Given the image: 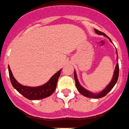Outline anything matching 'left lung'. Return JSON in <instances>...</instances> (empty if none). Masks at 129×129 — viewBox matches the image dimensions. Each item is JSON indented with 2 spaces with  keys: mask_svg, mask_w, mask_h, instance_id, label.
<instances>
[{
  "mask_svg": "<svg viewBox=\"0 0 129 129\" xmlns=\"http://www.w3.org/2000/svg\"><path fill=\"white\" fill-rule=\"evenodd\" d=\"M95 32L98 34H102V35H104L105 36H106L107 38H108L109 40L111 42H112L111 40L105 34H104L103 32H101V31H99L97 29H95ZM118 56V55H117ZM119 63H117V66H116L115 68V72H114V75H113V79H112L111 81L110 82L109 84L107 85V87H106V88L103 91H101V93H99L95 94V93H92L90 91H87V90L85 89L83 87H81V85L79 84V81H78V79L77 78V75H76V73L75 72H74V78H75V85H76V87H77V90L79 91V92L81 94H82L83 95H84L85 97H89V98H94V99H99V98H101V97H104L109 92L111 91V90L113 89L114 86H115V85L116 84V83H117V80H118V78H119Z\"/></svg>",
  "mask_w": 129,
  "mask_h": 129,
  "instance_id": "8db88e82",
  "label": "left lung"
}]
</instances>
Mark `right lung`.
I'll return each mask as SVG.
<instances>
[{
  "label": "right lung",
  "mask_w": 129,
  "mask_h": 129,
  "mask_svg": "<svg viewBox=\"0 0 129 129\" xmlns=\"http://www.w3.org/2000/svg\"><path fill=\"white\" fill-rule=\"evenodd\" d=\"M61 71V70H60L56 74H54L46 84L43 85L42 86L32 87L24 86L20 84L19 83L14 79L10 67L8 66L9 76H10V82L12 83V86L24 97L30 100L42 99L49 97L52 95L56 88L57 80L59 79Z\"/></svg>",
  "instance_id": "right-lung-1"
}]
</instances>
